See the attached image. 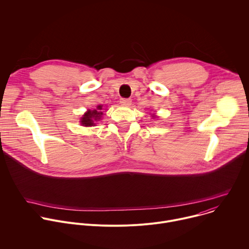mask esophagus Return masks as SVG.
Listing matches in <instances>:
<instances>
[{
    "mask_svg": "<svg viewBox=\"0 0 249 249\" xmlns=\"http://www.w3.org/2000/svg\"><path fill=\"white\" fill-rule=\"evenodd\" d=\"M120 103L123 105H130L131 104V99L130 98H121L120 99Z\"/></svg>",
    "mask_w": 249,
    "mask_h": 249,
    "instance_id": "obj_1",
    "label": "esophagus"
}]
</instances>
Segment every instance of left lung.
Segmentation results:
<instances>
[{"instance_id":"8db88e82","label":"left lung","mask_w":249,"mask_h":249,"mask_svg":"<svg viewBox=\"0 0 249 249\" xmlns=\"http://www.w3.org/2000/svg\"><path fill=\"white\" fill-rule=\"evenodd\" d=\"M153 117H154V118H155V117H156V116H155V115H153Z\"/></svg>"}]
</instances>
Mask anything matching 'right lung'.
Masks as SVG:
<instances>
[{
    "label": "right lung",
    "mask_w": 249,
    "mask_h": 249,
    "mask_svg": "<svg viewBox=\"0 0 249 249\" xmlns=\"http://www.w3.org/2000/svg\"><path fill=\"white\" fill-rule=\"evenodd\" d=\"M101 110H102V105H97V107L93 110L89 109L81 118V124L86 127L94 126L95 122L100 120L103 115V112Z\"/></svg>",
    "instance_id": "1"
}]
</instances>
